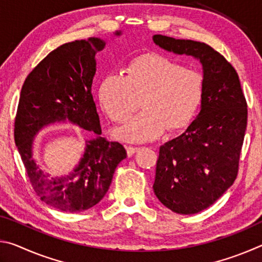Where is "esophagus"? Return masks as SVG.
Instances as JSON below:
<instances>
[{
	"label": "esophagus",
	"mask_w": 262,
	"mask_h": 262,
	"mask_svg": "<svg viewBox=\"0 0 262 262\" xmlns=\"http://www.w3.org/2000/svg\"><path fill=\"white\" fill-rule=\"evenodd\" d=\"M127 155H128V157H130V156H133V155L134 154H136L137 151H139L140 150V148H134V147H127Z\"/></svg>",
	"instance_id": "34e87169"
}]
</instances>
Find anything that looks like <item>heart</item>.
I'll use <instances>...</instances> for the list:
<instances>
[{"instance_id": "b5f03b06", "label": "heart", "mask_w": 262, "mask_h": 262, "mask_svg": "<svg viewBox=\"0 0 262 262\" xmlns=\"http://www.w3.org/2000/svg\"><path fill=\"white\" fill-rule=\"evenodd\" d=\"M205 97L200 73L161 55L137 57L128 75L111 73L99 88L100 104L115 122H126L143 99L144 112L114 130L117 139L132 143L159 140L168 129L185 130L200 113Z\"/></svg>"}]
</instances>
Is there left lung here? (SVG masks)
<instances>
[{
  "label": "left lung",
  "instance_id": "8db88e82",
  "mask_svg": "<svg viewBox=\"0 0 262 262\" xmlns=\"http://www.w3.org/2000/svg\"><path fill=\"white\" fill-rule=\"evenodd\" d=\"M163 50L200 61L206 97L200 113L184 134L159 149L154 192L181 215L210 207L233 184L247 125V104L238 74L223 55L205 42L155 34Z\"/></svg>",
  "mask_w": 262,
  "mask_h": 262
}]
</instances>
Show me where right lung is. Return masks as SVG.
Listing matches in <instances>:
<instances>
[{
  "mask_svg": "<svg viewBox=\"0 0 262 262\" xmlns=\"http://www.w3.org/2000/svg\"><path fill=\"white\" fill-rule=\"evenodd\" d=\"M117 31L115 35H120ZM100 38L75 40L52 51L26 77L15 119V143L34 192L51 207L79 212L105 196L115 168L127 157L118 142L101 137L91 86ZM69 121L88 135L81 161L67 176L53 177L41 170L33 152L34 136L43 126Z\"/></svg>",
  "mask_w": 262,
  "mask_h": 262,
  "instance_id": "add662e5",
  "label": "right lung"
}]
</instances>
